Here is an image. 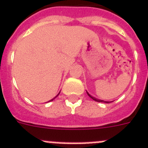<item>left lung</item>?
Listing matches in <instances>:
<instances>
[{
	"instance_id": "left-lung-1",
	"label": "left lung",
	"mask_w": 148,
	"mask_h": 148,
	"mask_svg": "<svg viewBox=\"0 0 148 148\" xmlns=\"http://www.w3.org/2000/svg\"><path fill=\"white\" fill-rule=\"evenodd\" d=\"M87 93H88V96H90V97L91 98V99H93V100H94V101H98V102H103V103H110V101H103V100H100V99H96V98H94V97H93V96H90V95L89 94V93H88V92H87Z\"/></svg>"
}]
</instances>
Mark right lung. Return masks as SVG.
Masks as SVG:
<instances>
[{
  "instance_id": "add662e5",
  "label": "right lung",
  "mask_w": 148,
  "mask_h": 148,
  "mask_svg": "<svg viewBox=\"0 0 148 148\" xmlns=\"http://www.w3.org/2000/svg\"><path fill=\"white\" fill-rule=\"evenodd\" d=\"M59 93H58V95H57V96H55V98H53V99H52V100L49 101H53V100H54V99H55V98H56V97H57V96H58V95H59ZM49 101H48V102H49Z\"/></svg>"
}]
</instances>
